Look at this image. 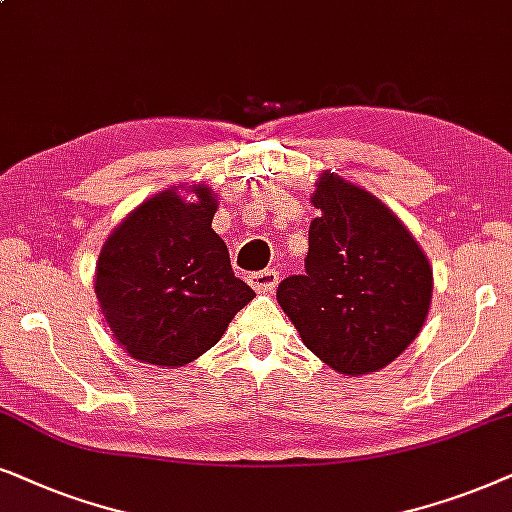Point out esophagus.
Instances as JSON below:
<instances>
[{
    "label": "esophagus",
    "mask_w": 512,
    "mask_h": 512,
    "mask_svg": "<svg viewBox=\"0 0 512 512\" xmlns=\"http://www.w3.org/2000/svg\"><path fill=\"white\" fill-rule=\"evenodd\" d=\"M250 285L257 292H271L276 290L278 285V271L276 269H264V271H255L250 274Z\"/></svg>",
    "instance_id": "34e87169"
}]
</instances>
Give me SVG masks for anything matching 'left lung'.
<instances>
[{
  "label": "left lung",
  "mask_w": 512,
  "mask_h": 512,
  "mask_svg": "<svg viewBox=\"0 0 512 512\" xmlns=\"http://www.w3.org/2000/svg\"><path fill=\"white\" fill-rule=\"evenodd\" d=\"M304 274L278 285V304L306 349L342 374L377 372L417 339L433 269L405 224L339 175H320Z\"/></svg>",
  "instance_id": "obj_1"
}]
</instances>
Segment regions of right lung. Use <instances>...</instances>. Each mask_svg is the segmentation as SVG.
<instances>
[{
  "mask_svg": "<svg viewBox=\"0 0 512 512\" xmlns=\"http://www.w3.org/2000/svg\"><path fill=\"white\" fill-rule=\"evenodd\" d=\"M187 203L175 189L133 210L102 245L95 295L128 356L161 367L192 363L220 342L231 318L255 297L234 276L215 234L208 187Z\"/></svg>",
  "mask_w": 512,
  "mask_h": 512,
  "instance_id": "add662e5",
  "label": "right lung"
}]
</instances>
